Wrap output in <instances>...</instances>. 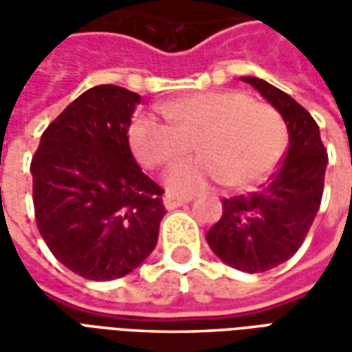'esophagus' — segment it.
Returning a JSON list of instances; mask_svg holds the SVG:
<instances>
[{
	"label": "esophagus",
	"instance_id": "1",
	"mask_svg": "<svg viewBox=\"0 0 352 352\" xmlns=\"http://www.w3.org/2000/svg\"><path fill=\"white\" fill-rule=\"evenodd\" d=\"M188 201H190V198H179V196H171V194L164 196V207L166 209H177V207L184 206Z\"/></svg>",
	"mask_w": 352,
	"mask_h": 352
}]
</instances>
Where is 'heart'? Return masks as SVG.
Instances as JSON below:
<instances>
[{"label":"heart","mask_w":352,"mask_h":352,"mask_svg":"<svg viewBox=\"0 0 352 352\" xmlns=\"http://www.w3.org/2000/svg\"><path fill=\"white\" fill-rule=\"evenodd\" d=\"M164 122L148 113L133 116L128 139L145 168H164L198 148L166 177L169 192L192 196L211 184L251 190L272 175L287 153L285 120L267 103L237 90L194 92L166 101Z\"/></svg>","instance_id":"b5f03b06"}]
</instances>
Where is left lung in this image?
<instances>
[{
    "label": "left lung",
    "instance_id": "left-lung-1",
    "mask_svg": "<svg viewBox=\"0 0 352 352\" xmlns=\"http://www.w3.org/2000/svg\"><path fill=\"white\" fill-rule=\"evenodd\" d=\"M279 111L288 148L262 190L222 199L221 221L206 234L211 251L232 267L262 273L294 256L315 221L328 164L317 122L288 94L258 77H241Z\"/></svg>",
    "mask_w": 352,
    "mask_h": 352
}]
</instances>
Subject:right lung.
Segmentation results:
<instances>
[{
	"label": "right lung",
	"instance_id": "right-lung-1",
	"mask_svg": "<svg viewBox=\"0 0 352 352\" xmlns=\"http://www.w3.org/2000/svg\"><path fill=\"white\" fill-rule=\"evenodd\" d=\"M139 101L115 85L90 88L49 124L32 158L39 234L85 279L128 275L158 241L164 190L141 171L128 139Z\"/></svg>",
	"mask_w": 352,
	"mask_h": 352
}]
</instances>
